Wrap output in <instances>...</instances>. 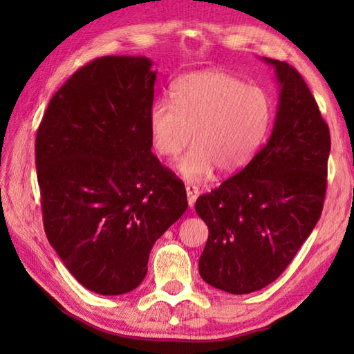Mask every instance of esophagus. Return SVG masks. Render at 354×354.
I'll return each mask as SVG.
<instances>
[{
	"label": "esophagus",
	"mask_w": 354,
	"mask_h": 354,
	"mask_svg": "<svg viewBox=\"0 0 354 354\" xmlns=\"http://www.w3.org/2000/svg\"><path fill=\"white\" fill-rule=\"evenodd\" d=\"M185 192H187V203L190 207H194L196 198H198L200 192H198V187H196L195 184H187L185 185Z\"/></svg>",
	"instance_id": "1"
}]
</instances>
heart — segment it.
<instances>
[{"label": "heart", "instance_id": "1", "mask_svg": "<svg viewBox=\"0 0 354 354\" xmlns=\"http://www.w3.org/2000/svg\"><path fill=\"white\" fill-rule=\"evenodd\" d=\"M170 101H156L149 111L153 147L165 158H176L189 181H205L215 167L225 175L243 170L266 143L273 123V101L263 88L247 86L225 71L206 70L175 82Z\"/></svg>", "mask_w": 354, "mask_h": 354}]
</instances>
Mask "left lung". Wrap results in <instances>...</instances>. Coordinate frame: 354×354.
Returning <instances> with one entry per match:
<instances>
[{
  "mask_svg": "<svg viewBox=\"0 0 354 354\" xmlns=\"http://www.w3.org/2000/svg\"><path fill=\"white\" fill-rule=\"evenodd\" d=\"M263 61L279 82L270 139L195 205L209 227L201 278L234 295L259 290L286 270L319 221L326 194L331 137L315 98L292 65Z\"/></svg>",
  "mask_w": 354,
  "mask_h": 354,
  "instance_id": "1",
  "label": "left lung"
}]
</instances>
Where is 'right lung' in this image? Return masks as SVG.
<instances>
[{"mask_svg":"<svg viewBox=\"0 0 354 354\" xmlns=\"http://www.w3.org/2000/svg\"><path fill=\"white\" fill-rule=\"evenodd\" d=\"M154 81L147 57L93 59L55 93L35 137L48 241L101 295L134 290L187 209L184 183L151 153Z\"/></svg>","mask_w":354,"mask_h":354,"instance_id":"1","label":"right lung"}]
</instances>
